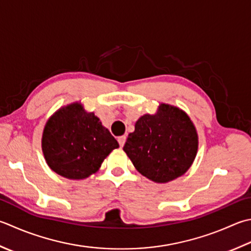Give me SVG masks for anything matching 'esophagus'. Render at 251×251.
<instances>
[{"mask_svg": "<svg viewBox=\"0 0 251 251\" xmlns=\"http://www.w3.org/2000/svg\"><path fill=\"white\" fill-rule=\"evenodd\" d=\"M117 141H119L120 146L123 147V146H124V144H125V141H126V136H121V137H119V138H117Z\"/></svg>", "mask_w": 251, "mask_h": 251, "instance_id": "esophagus-1", "label": "esophagus"}]
</instances>
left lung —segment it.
I'll list each match as a JSON object with an SVG mask.
<instances>
[{
	"label": "left lung",
	"instance_id": "obj_1",
	"mask_svg": "<svg viewBox=\"0 0 251 251\" xmlns=\"http://www.w3.org/2000/svg\"><path fill=\"white\" fill-rule=\"evenodd\" d=\"M135 169L154 183L184 175L198 151V134L179 107L161 103L154 114L140 116L123 148Z\"/></svg>",
	"mask_w": 251,
	"mask_h": 251
}]
</instances>
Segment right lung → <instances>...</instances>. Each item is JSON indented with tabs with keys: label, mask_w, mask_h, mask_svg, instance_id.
<instances>
[{
	"label": "right lung",
	"mask_w": 251,
	"mask_h": 251,
	"mask_svg": "<svg viewBox=\"0 0 251 251\" xmlns=\"http://www.w3.org/2000/svg\"><path fill=\"white\" fill-rule=\"evenodd\" d=\"M47 164L68 179H85L120 147L93 112L80 102L62 106L48 120L41 139Z\"/></svg>",
	"instance_id": "right-lung-1"
}]
</instances>
